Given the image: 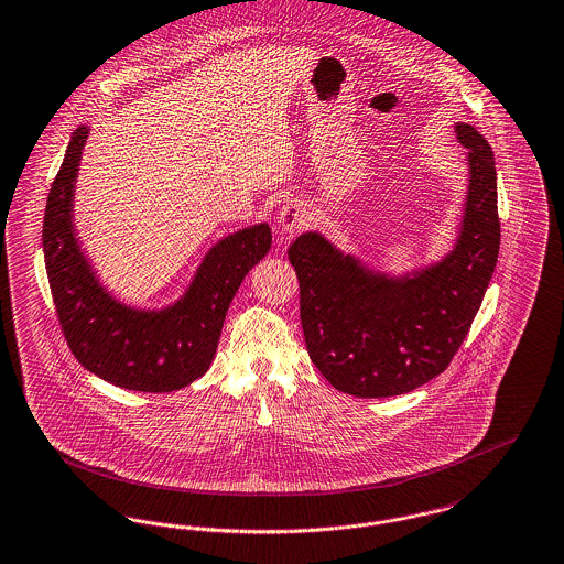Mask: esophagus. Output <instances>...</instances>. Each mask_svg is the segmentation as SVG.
<instances>
[{"mask_svg": "<svg viewBox=\"0 0 564 564\" xmlns=\"http://www.w3.org/2000/svg\"><path fill=\"white\" fill-rule=\"evenodd\" d=\"M308 226V213L300 202H288L279 213V228L285 234H299Z\"/></svg>", "mask_w": 564, "mask_h": 564, "instance_id": "esophagus-1", "label": "esophagus"}]
</instances>
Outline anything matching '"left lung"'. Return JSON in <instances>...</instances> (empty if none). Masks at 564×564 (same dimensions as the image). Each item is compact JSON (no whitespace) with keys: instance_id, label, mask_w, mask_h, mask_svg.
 Wrapping results in <instances>:
<instances>
[{"instance_id":"8db88e82","label":"left lung","mask_w":564,"mask_h":564,"mask_svg":"<svg viewBox=\"0 0 564 564\" xmlns=\"http://www.w3.org/2000/svg\"><path fill=\"white\" fill-rule=\"evenodd\" d=\"M468 149V196L454 251L404 276L368 270L322 234L299 236L300 322L313 365L338 392L406 394L441 375L463 345L497 265V167L488 140L456 126Z\"/></svg>"}]
</instances>
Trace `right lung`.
I'll use <instances>...</instances> for the list:
<instances>
[{
	"label": "right lung",
	"instance_id": "right-lung-1",
	"mask_svg": "<svg viewBox=\"0 0 564 564\" xmlns=\"http://www.w3.org/2000/svg\"><path fill=\"white\" fill-rule=\"evenodd\" d=\"M89 130H74L51 185L42 247L48 285L74 358L104 381L133 392H174L213 362L226 313L247 272L272 242L268 224L219 240L172 306L140 311L112 299L80 251L72 208L74 183Z\"/></svg>",
	"mask_w": 564,
	"mask_h": 564
}]
</instances>
